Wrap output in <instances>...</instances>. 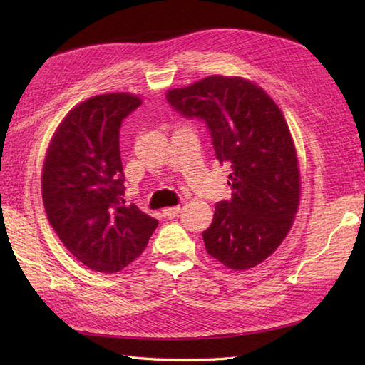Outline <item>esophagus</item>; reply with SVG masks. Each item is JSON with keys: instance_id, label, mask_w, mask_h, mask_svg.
<instances>
[{"instance_id": "1", "label": "esophagus", "mask_w": 365, "mask_h": 365, "mask_svg": "<svg viewBox=\"0 0 365 365\" xmlns=\"http://www.w3.org/2000/svg\"><path fill=\"white\" fill-rule=\"evenodd\" d=\"M178 212H180V206H172V207H165L163 209V215L168 220H172L178 215Z\"/></svg>"}]
</instances>
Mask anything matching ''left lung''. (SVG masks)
Wrapping results in <instances>:
<instances>
[{"mask_svg":"<svg viewBox=\"0 0 365 365\" xmlns=\"http://www.w3.org/2000/svg\"><path fill=\"white\" fill-rule=\"evenodd\" d=\"M187 119L204 120L215 156L230 168L232 198L215 206L204 246L226 268H254L277 250L299 209L300 175L294 142L280 108L242 77L210 76L167 91Z\"/></svg>","mask_w":365,"mask_h":365,"instance_id":"left-lung-1","label":"left lung"}]
</instances>
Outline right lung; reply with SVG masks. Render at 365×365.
<instances>
[{"instance_id":"add662e5","label":"right lung","mask_w":365,"mask_h":365,"mask_svg":"<svg viewBox=\"0 0 365 365\" xmlns=\"http://www.w3.org/2000/svg\"><path fill=\"white\" fill-rule=\"evenodd\" d=\"M142 103L127 93L94 96L61 120L43 165L41 193L56 234L78 262L113 274L144 252L158 220L125 206L119 130Z\"/></svg>"}]
</instances>
